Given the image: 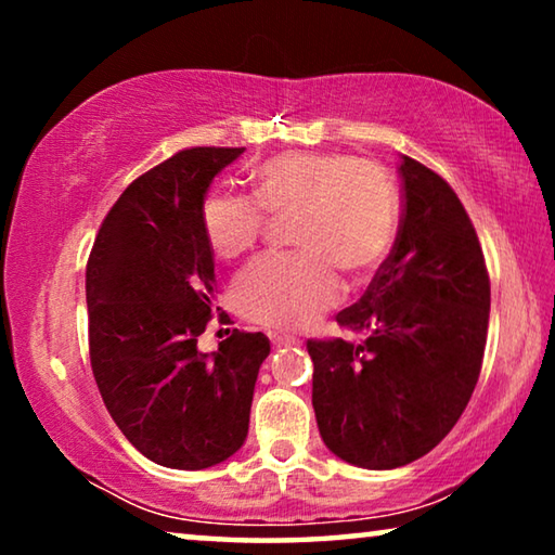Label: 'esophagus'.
Returning a JSON list of instances; mask_svg holds the SVG:
<instances>
[{"label": "esophagus", "instance_id": "34e87169", "mask_svg": "<svg viewBox=\"0 0 555 555\" xmlns=\"http://www.w3.org/2000/svg\"><path fill=\"white\" fill-rule=\"evenodd\" d=\"M271 343H274V347H286V345H296L298 340L291 335H271Z\"/></svg>", "mask_w": 555, "mask_h": 555}]
</instances>
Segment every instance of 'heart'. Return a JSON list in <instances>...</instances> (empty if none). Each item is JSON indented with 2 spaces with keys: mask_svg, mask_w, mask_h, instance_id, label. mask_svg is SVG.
<instances>
[{
  "mask_svg": "<svg viewBox=\"0 0 555 555\" xmlns=\"http://www.w3.org/2000/svg\"><path fill=\"white\" fill-rule=\"evenodd\" d=\"M271 218L294 220L296 257H264L234 284L247 321L300 331L337 298L340 274L364 279L387 259L399 230V191L387 168L347 154H286L255 171V201L210 193L201 224L210 249L232 261L257 247Z\"/></svg>",
  "mask_w": 555,
  "mask_h": 555,
  "instance_id": "heart-1",
  "label": "heart"
}]
</instances>
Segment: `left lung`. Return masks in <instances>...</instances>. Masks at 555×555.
Wrapping results in <instances>:
<instances>
[{"mask_svg": "<svg viewBox=\"0 0 555 555\" xmlns=\"http://www.w3.org/2000/svg\"><path fill=\"white\" fill-rule=\"evenodd\" d=\"M403 215L391 255L335 315L367 333L308 340L323 443L345 463L393 469L424 457L463 416L482 370L490 274L463 203L401 154Z\"/></svg>", "mask_w": 555, "mask_h": 555, "instance_id": "obj_1", "label": "left lung"}]
</instances>
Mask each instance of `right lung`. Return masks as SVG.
<instances>
[{"mask_svg": "<svg viewBox=\"0 0 555 555\" xmlns=\"http://www.w3.org/2000/svg\"><path fill=\"white\" fill-rule=\"evenodd\" d=\"M244 149L195 146L129 183L92 244L86 274L90 364L121 434L156 465L205 469L237 453L264 333L232 331L212 354L215 261L205 193Z\"/></svg>", "mask_w": 555, "mask_h": 555, "instance_id": "add662e5", "label": "right lung"}]
</instances>
